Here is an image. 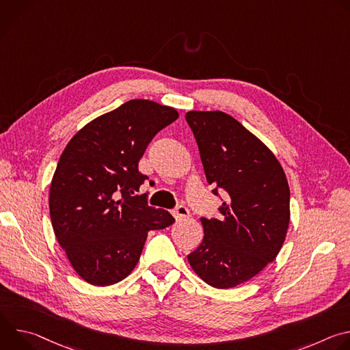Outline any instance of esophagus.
<instances>
[{"instance_id": "obj_1", "label": "esophagus", "mask_w": 350, "mask_h": 350, "mask_svg": "<svg viewBox=\"0 0 350 350\" xmlns=\"http://www.w3.org/2000/svg\"><path fill=\"white\" fill-rule=\"evenodd\" d=\"M172 213H173L176 220H184V219H187L189 216V212H188V209L184 205H178Z\"/></svg>"}]
</instances>
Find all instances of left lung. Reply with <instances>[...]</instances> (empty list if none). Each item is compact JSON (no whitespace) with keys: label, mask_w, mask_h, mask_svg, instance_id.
<instances>
[{"label":"left lung","mask_w":350,"mask_h":350,"mask_svg":"<svg viewBox=\"0 0 350 350\" xmlns=\"http://www.w3.org/2000/svg\"><path fill=\"white\" fill-rule=\"evenodd\" d=\"M206 180L226 192L220 219H201L204 239L188 262L206 284L234 288L273 262L289 226V185L270 149L221 111L185 113Z\"/></svg>","instance_id":"left-lung-1"}]
</instances>
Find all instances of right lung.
Masks as SVG:
<instances>
[{
	"mask_svg": "<svg viewBox=\"0 0 350 350\" xmlns=\"http://www.w3.org/2000/svg\"><path fill=\"white\" fill-rule=\"evenodd\" d=\"M177 118L172 107L131 99L87 123L64 149L49 187V215L72 267L88 284L124 280L148 231L174 223L144 195H131L148 178L138 172L148 144Z\"/></svg>",
	"mask_w": 350,
	"mask_h": 350,
	"instance_id": "add662e5",
	"label": "right lung"
}]
</instances>
